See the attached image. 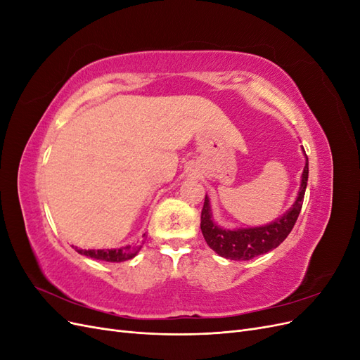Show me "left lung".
<instances>
[{
  "instance_id": "obj_1",
  "label": "left lung",
  "mask_w": 360,
  "mask_h": 360,
  "mask_svg": "<svg viewBox=\"0 0 360 360\" xmlns=\"http://www.w3.org/2000/svg\"><path fill=\"white\" fill-rule=\"evenodd\" d=\"M304 153V150H303ZM307 163L302 172V181L297 198L290 209L279 216L278 219L271 221L267 225L261 226H248V228H234V230H226L217 225L213 221L210 200L205 195L204 207L201 212V231L209 245L217 255L234 261H248L258 255L270 252L271 249L278 248L285 240L287 236L291 233L294 224H296L299 213L302 210V204L304 198V191L308 184V156Z\"/></svg>"
}]
</instances>
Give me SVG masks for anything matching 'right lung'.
<instances>
[{"label": "right lung", "instance_id": "obj_1", "mask_svg": "<svg viewBox=\"0 0 360 360\" xmlns=\"http://www.w3.org/2000/svg\"><path fill=\"white\" fill-rule=\"evenodd\" d=\"M146 237V234L143 236ZM143 246H123V248H118V249H78L75 248L76 250L81 255L85 257H90L93 259H101V261H110V263H122V261L134 258L138 252L139 249Z\"/></svg>", "mask_w": 360, "mask_h": 360}]
</instances>
